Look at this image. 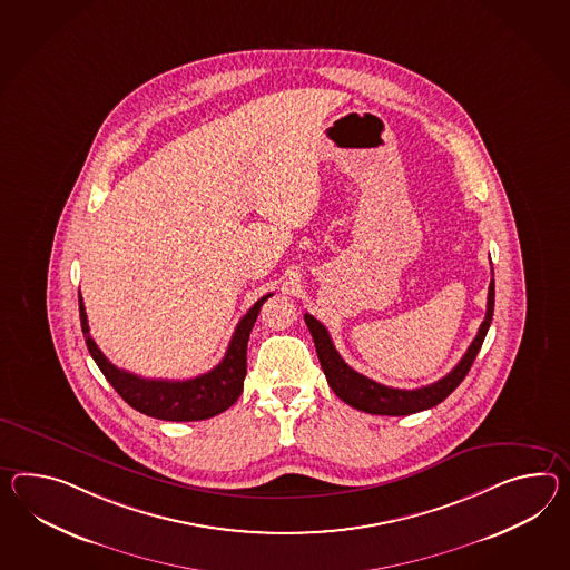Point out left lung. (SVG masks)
Wrapping results in <instances>:
<instances>
[{
  "instance_id": "obj_1",
  "label": "left lung",
  "mask_w": 570,
  "mask_h": 570,
  "mask_svg": "<svg viewBox=\"0 0 570 570\" xmlns=\"http://www.w3.org/2000/svg\"><path fill=\"white\" fill-rule=\"evenodd\" d=\"M492 315H494V272H492V279L488 286L487 317L482 321L478 335L473 337L472 346L468 347L463 358L458 362V366L449 375H444L432 385L417 389L387 387L368 376L356 373L337 354L330 332L325 330V325L321 321L306 313L305 323L308 332L313 335L321 368L327 376V383L342 402H346L347 405L366 412V414H375V416H407V414H416L422 410L434 407L436 403L443 402L444 397H449L458 389L459 383L470 373L473 361L484 344L488 327L492 323Z\"/></svg>"
}]
</instances>
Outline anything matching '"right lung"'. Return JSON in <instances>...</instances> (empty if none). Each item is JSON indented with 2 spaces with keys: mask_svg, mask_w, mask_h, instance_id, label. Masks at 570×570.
Instances as JSON below:
<instances>
[{
  "mask_svg": "<svg viewBox=\"0 0 570 570\" xmlns=\"http://www.w3.org/2000/svg\"><path fill=\"white\" fill-rule=\"evenodd\" d=\"M272 294L262 296L243 320L236 325L233 340L212 371L204 375L187 379V381H165V379H141L131 375L124 368H117L107 361V356L98 350L95 340L90 337V327L86 320L82 294L78 292L80 305V323H82L83 340L90 356L95 358L98 368L112 389L126 400L134 410L146 416L168 420V422H194L206 417L218 416L228 410L243 393V381L247 375V342H249L253 323L257 320L262 305Z\"/></svg>",
  "mask_w": 570,
  "mask_h": 570,
  "instance_id": "obj_1",
  "label": "right lung"
}]
</instances>
